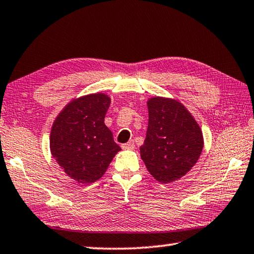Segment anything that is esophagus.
<instances>
[{"mask_svg":"<svg viewBox=\"0 0 254 254\" xmlns=\"http://www.w3.org/2000/svg\"><path fill=\"white\" fill-rule=\"evenodd\" d=\"M134 147H135V145H134V141H133V140H130L127 143L122 144V148L127 149V150H132V149H134Z\"/></svg>","mask_w":254,"mask_h":254,"instance_id":"obj_1","label":"esophagus"}]
</instances>
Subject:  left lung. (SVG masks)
<instances>
[{
  "label": "left lung",
  "mask_w": 254,
  "mask_h": 254,
  "mask_svg": "<svg viewBox=\"0 0 254 254\" xmlns=\"http://www.w3.org/2000/svg\"><path fill=\"white\" fill-rule=\"evenodd\" d=\"M148 110L141 159L152 177L169 184L186 175L198 160L204 147L203 133L178 101L153 97L148 101Z\"/></svg>",
  "instance_id": "1"
}]
</instances>
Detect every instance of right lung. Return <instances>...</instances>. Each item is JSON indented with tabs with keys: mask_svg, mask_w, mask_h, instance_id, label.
I'll return each instance as SVG.
<instances>
[{
	"mask_svg": "<svg viewBox=\"0 0 254 254\" xmlns=\"http://www.w3.org/2000/svg\"><path fill=\"white\" fill-rule=\"evenodd\" d=\"M110 104L102 93L77 98L60 112L51 128V154L80 184L100 179L121 150L104 123Z\"/></svg>",
	"mask_w": 254,
	"mask_h": 254,
	"instance_id": "obj_1",
	"label": "right lung"
}]
</instances>
